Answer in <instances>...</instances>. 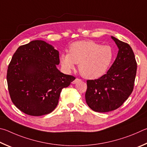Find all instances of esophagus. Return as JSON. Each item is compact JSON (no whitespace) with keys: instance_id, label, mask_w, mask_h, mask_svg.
Listing matches in <instances>:
<instances>
[{"instance_id":"obj_1","label":"esophagus","mask_w":147,"mask_h":147,"mask_svg":"<svg viewBox=\"0 0 147 147\" xmlns=\"http://www.w3.org/2000/svg\"><path fill=\"white\" fill-rule=\"evenodd\" d=\"M80 81H81V79L77 78V79H75V80L72 81V84H76V83H79V82H80Z\"/></svg>"}]
</instances>
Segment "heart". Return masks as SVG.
Instances as JSON below:
<instances>
[{
    "label": "heart",
    "mask_w": 147,
    "mask_h": 147,
    "mask_svg": "<svg viewBox=\"0 0 147 147\" xmlns=\"http://www.w3.org/2000/svg\"><path fill=\"white\" fill-rule=\"evenodd\" d=\"M114 57V50L109 45L102 46L92 40H81L69 46V53L61 54L60 62L66 71L73 69L76 64H79L82 76L96 79L107 71Z\"/></svg>",
    "instance_id": "1"
}]
</instances>
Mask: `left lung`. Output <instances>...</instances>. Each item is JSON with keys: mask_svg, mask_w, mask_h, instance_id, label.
I'll list each match as a JSON object with an SVG mask.
<instances>
[{"mask_svg": "<svg viewBox=\"0 0 147 147\" xmlns=\"http://www.w3.org/2000/svg\"><path fill=\"white\" fill-rule=\"evenodd\" d=\"M119 51L107 73L95 80L87 81L86 102L97 112H108L118 109L132 93L137 63L132 48L112 36Z\"/></svg>", "mask_w": 147, "mask_h": 147, "instance_id": "1", "label": "left lung"}]
</instances>
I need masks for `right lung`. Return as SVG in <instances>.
<instances>
[{
  "instance_id": "right-lung-1",
  "label": "right lung",
  "mask_w": 147,
  "mask_h": 147,
  "mask_svg": "<svg viewBox=\"0 0 147 147\" xmlns=\"http://www.w3.org/2000/svg\"><path fill=\"white\" fill-rule=\"evenodd\" d=\"M59 53L41 40L19 46L7 71L11 99L15 107L33 116L50 114L57 106L62 89L76 78L57 68Z\"/></svg>"
}]
</instances>
